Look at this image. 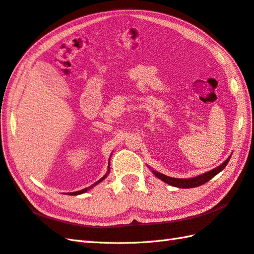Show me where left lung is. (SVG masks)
Returning <instances> with one entry per match:
<instances>
[{
    "label": "left lung",
    "mask_w": 254,
    "mask_h": 254,
    "mask_svg": "<svg viewBox=\"0 0 254 254\" xmlns=\"http://www.w3.org/2000/svg\"><path fill=\"white\" fill-rule=\"evenodd\" d=\"M231 157V155L229 157L226 159L222 165H219L216 168L205 172L203 175H199L197 177H193V178H188V179H179V178H171L168 177L166 175L160 174V172L156 171V170H152L153 174L160 179L161 181H164L166 183H168V185L172 186V187H177V188H181V189H189V188H195V187H199L204 185V183H206L207 181H209L212 178H214L217 174H219L220 171H222L226 166H227L228 161Z\"/></svg>",
    "instance_id": "obj_1"
}]
</instances>
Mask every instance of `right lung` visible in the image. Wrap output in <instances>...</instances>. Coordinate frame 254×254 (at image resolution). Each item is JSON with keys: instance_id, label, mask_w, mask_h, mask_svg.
Wrapping results in <instances>:
<instances>
[{"instance_id": "right-lung-1", "label": "right lung", "mask_w": 254, "mask_h": 254, "mask_svg": "<svg viewBox=\"0 0 254 254\" xmlns=\"http://www.w3.org/2000/svg\"><path fill=\"white\" fill-rule=\"evenodd\" d=\"M109 172H110V167L108 166V171H107V174L101 178V179H99L98 181H97L96 183H94V185H91L90 187H88V188H85V189H83V190H79V191H76V192H72V193H68L69 195H78V194H83V193H85V192H87L88 190H90L91 188H94V187H96L97 185H98V183H100L102 180H105L106 178H107V176L109 175Z\"/></svg>"}]
</instances>
